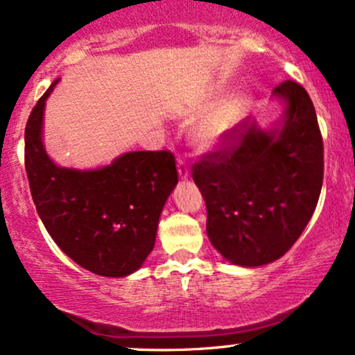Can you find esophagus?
<instances>
[{"mask_svg": "<svg viewBox=\"0 0 355 355\" xmlns=\"http://www.w3.org/2000/svg\"><path fill=\"white\" fill-rule=\"evenodd\" d=\"M177 166H178V175H180L182 180H183V178L189 177V164L185 162V158H182V157L178 158Z\"/></svg>", "mask_w": 355, "mask_h": 355, "instance_id": "obj_1", "label": "esophagus"}]
</instances>
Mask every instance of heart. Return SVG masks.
I'll list each match as a JSON object with an SVG mask.
<instances>
[{
	"mask_svg": "<svg viewBox=\"0 0 355 355\" xmlns=\"http://www.w3.org/2000/svg\"><path fill=\"white\" fill-rule=\"evenodd\" d=\"M247 110V100L243 96H234L223 101L197 130V141L203 146L217 145L239 123Z\"/></svg>",
	"mask_w": 355,
	"mask_h": 355,
	"instance_id": "heart-1",
	"label": "heart"
}]
</instances>
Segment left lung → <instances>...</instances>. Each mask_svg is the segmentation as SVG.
<instances>
[{"label": "left lung", "mask_w": 355, "mask_h": 355, "mask_svg": "<svg viewBox=\"0 0 355 355\" xmlns=\"http://www.w3.org/2000/svg\"><path fill=\"white\" fill-rule=\"evenodd\" d=\"M274 95L287 103L282 128L267 133L239 121L191 166L205 198L210 242L243 267L266 266L288 252L315 210L324 180V141L311 96L292 80Z\"/></svg>", "instance_id": "8db88e82"}]
</instances>
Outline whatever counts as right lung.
Instances as JSON below:
<instances>
[{
    "instance_id": "obj_1",
    "label": "right lung",
    "mask_w": 355,
    "mask_h": 355,
    "mask_svg": "<svg viewBox=\"0 0 355 355\" xmlns=\"http://www.w3.org/2000/svg\"><path fill=\"white\" fill-rule=\"evenodd\" d=\"M56 81L24 128V168L36 211L80 267L125 277L141 267L155 245L158 218L178 182L175 157L170 150L130 152L92 172L56 166L42 141L44 101Z\"/></svg>"
}]
</instances>
